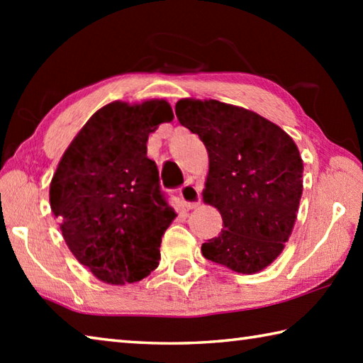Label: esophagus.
I'll return each instance as SVG.
<instances>
[{
    "label": "esophagus",
    "instance_id": "34e87169",
    "mask_svg": "<svg viewBox=\"0 0 363 363\" xmlns=\"http://www.w3.org/2000/svg\"><path fill=\"white\" fill-rule=\"evenodd\" d=\"M179 195H181V200L184 206L187 208V210H194L200 205L201 201V196H200V190L194 184H186V186H182L179 190Z\"/></svg>",
    "mask_w": 363,
    "mask_h": 363
}]
</instances>
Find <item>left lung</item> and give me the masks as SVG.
I'll use <instances>...</instances> for the list:
<instances>
[{
	"label": "left lung",
	"instance_id": "obj_1",
	"mask_svg": "<svg viewBox=\"0 0 363 363\" xmlns=\"http://www.w3.org/2000/svg\"><path fill=\"white\" fill-rule=\"evenodd\" d=\"M176 116L208 150L203 201L218 208L223 230L201 255L238 274L270 266L290 238L303 195V158L275 123L214 99H181Z\"/></svg>",
	"mask_w": 363,
	"mask_h": 363
}]
</instances>
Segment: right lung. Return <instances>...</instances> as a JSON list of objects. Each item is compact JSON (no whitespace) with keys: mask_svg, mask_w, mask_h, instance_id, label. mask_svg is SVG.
<instances>
[{"mask_svg":"<svg viewBox=\"0 0 363 363\" xmlns=\"http://www.w3.org/2000/svg\"><path fill=\"white\" fill-rule=\"evenodd\" d=\"M173 118L164 99L110 102L73 138L52 176L49 201L67 247L104 284H134L158 267L176 213L160 194L147 140Z\"/></svg>","mask_w":363,"mask_h":363,"instance_id":"1","label":"right lung"}]
</instances>
